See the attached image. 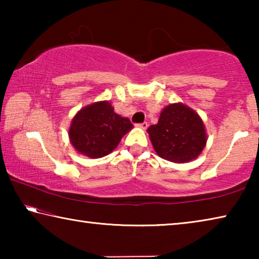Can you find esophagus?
Here are the masks:
<instances>
[{"label":"esophagus","mask_w":259,"mask_h":259,"mask_svg":"<svg viewBox=\"0 0 259 259\" xmlns=\"http://www.w3.org/2000/svg\"><path fill=\"white\" fill-rule=\"evenodd\" d=\"M137 126H138V128H142L143 130H145V129H147L148 124H147V122H143V123H139V124H137Z\"/></svg>","instance_id":"34e87169"}]
</instances>
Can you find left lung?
I'll use <instances>...</instances> for the list:
<instances>
[{"instance_id":"obj_1","label":"left lung","mask_w":259,"mask_h":259,"mask_svg":"<svg viewBox=\"0 0 259 259\" xmlns=\"http://www.w3.org/2000/svg\"><path fill=\"white\" fill-rule=\"evenodd\" d=\"M156 154L175 163L198 157L207 144V134L199 114L182 103L162 109L156 124L147 129Z\"/></svg>"}]
</instances>
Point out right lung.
Instances as JSON below:
<instances>
[{
	"mask_svg": "<svg viewBox=\"0 0 259 259\" xmlns=\"http://www.w3.org/2000/svg\"><path fill=\"white\" fill-rule=\"evenodd\" d=\"M134 128L128 117L114 112L107 100L81 108L68 130L74 148L91 159H99L115 150L123 136Z\"/></svg>",
	"mask_w": 259,
	"mask_h": 259,
	"instance_id": "right-lung-1",
	"label": "right lung"
}]
</instances>
